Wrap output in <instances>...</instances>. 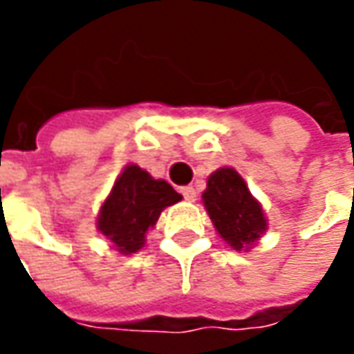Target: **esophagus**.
<instances>
[{"instance_id":"obj_1","label":"esophagus","mask_w":354,"mask_h":354,"mask_svg":"<svg viewBox=\"0 0 354 354\" xmlns=\"http://www.w3.org/2000/svg\"><path fill=\"white\" fill-rule=\"evenodd\" d=\"M181 195H183L185 201H189V203H195V201H197V191H195L193 187H183V189H181Z\"/></svg>"}]
</instances>
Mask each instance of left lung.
I'll list each match as a JSON object with an SVG mask.
<instances>
[{
  "mask_svg": "<svg viewBox=\"0 0 354 354\" xmlns=\"http://www.w3.org/2000/svg\"><path fill=\"white\" fill-rule=\"evenodd\" d=\"M203 203L216 234L234 250L248 252L268 230L262 205L234 167H221L209 175Z\"/></svg>",
  "mask_w": 354,
  "mask_h": 354,
  "instance_id": "obj_1",
  "label": "left lung"
}]
</instances>
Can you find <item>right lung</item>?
I'll use <instances>...</instances> for the list:
<instances>
[{
  "label": "right lung",
  "instance_id": "1",
  "mask_svg": "<svg viewBox=\"0 0 354 354\" xmlns=\"http://www.w3.org/2000/svg\"><path fill=\"white\" fill-rule=\"evenodd\" d=\"M181 195L163 179L151 177L136 163L118 175L112 191L104 198L96 216V228L124 256L136 254L145 244L163 209L179 203Z\"/></svg>",
  "mask_w": 354,
  "mask_h": 354
}]
</instances>
